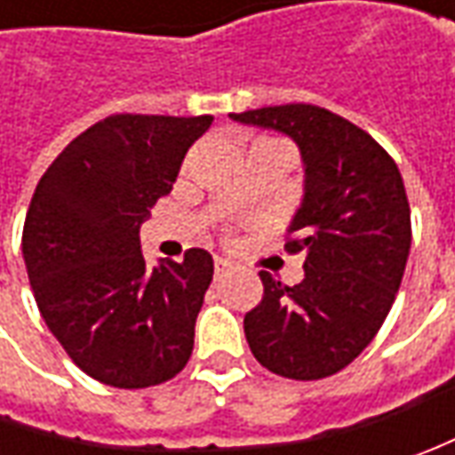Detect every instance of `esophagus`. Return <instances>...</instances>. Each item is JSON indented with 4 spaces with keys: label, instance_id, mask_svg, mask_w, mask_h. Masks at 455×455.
Wrapping results in <instances>:
<instances>
[{
    "label": "esophagus",
    "instance_id": "1",
    "mask_svg": "<svg viewBox=\"0 0 455 455\" xmlns=\"http://www.w3.org/2000/svg\"><path fill=\"white\" fill-rule=\"evenodd\" d=\"M230 271H233V263L230 260H225V258L215 260V278H225Z\"/></svg>",
    "mask_w": 455,
    "mask_h": 455
}]
</instances>
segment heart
Segmentation results:
<instances>
[{
    "mask_svg": "<svg viewBox=\"0 0 455 455\" xmlns=\"http://www.w3.org/2000/svg\"><path fill=\"white\" fill-rule=\"evenodd\" d=\"M258 144H278V141H273V139H260Z\"/></svg>",
    "mask_w": 455,
    "mask_h": 455,
    "instance_id": "1",
    "label": "heart"
}]
</instances>
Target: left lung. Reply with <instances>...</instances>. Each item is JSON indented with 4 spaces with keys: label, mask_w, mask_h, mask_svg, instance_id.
<instances>
[{
    "label": "left lung",
    "mask_w": 455,
    "mask_h": 455,
    "mask_svg": "<svg viewBox=\"0 0 455 455\" xmlns=\"http://www.w3.org/2000/svg\"><path fill=\"white\" fill-rule=\"evenodd\" d=\"M233 121L291 136L304 200L286 251H304V281L260 271L263 299L245 314L253 357L289 379L337 375L375 339L411 253V204L393 156L352 121L311 103L268 106Z\"/></svg>",
    "instance_id": "left-lung-1"
}]
</instances>
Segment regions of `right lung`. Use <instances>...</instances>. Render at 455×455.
<instances>
[{
    "label": "right lung",
    "instance_id": "obj_1",
    "mask_svg": "<svg viewBox=\"0 0 455 455\" xmlns=\"http://www.w3.org/2000/svg\"><path fill=\"white\" fill-rule=\"evenodd\" d=\"M210 124L108 116L62 149L32 195L22 255L35 301L68 357L103 385H162L189 362L212 255L189 248L182 263L149 268L139 228Z\"/></svg>",
    "mask_w": 455,
    "mask_h": 455
}]
</instances>
